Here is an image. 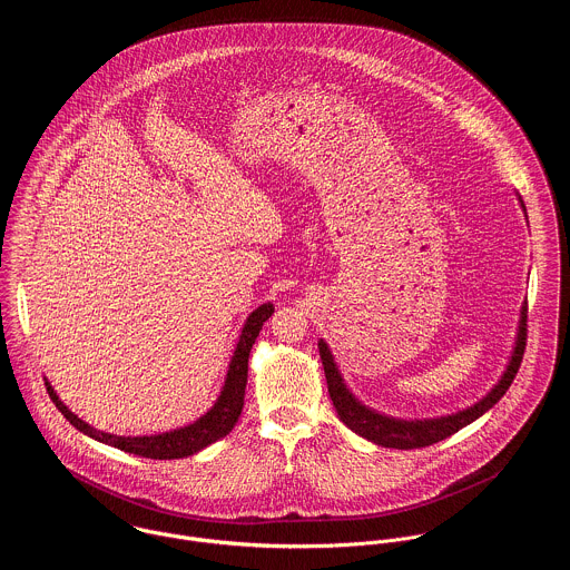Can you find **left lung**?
<instances>
[{"label":"left lung","instance_id":"1","mask_svg":"<svg viewBox=\"0 0 570 570\" xmlns=\"http://www.w3.org/2000/svg\"><path fill=\"white\" fill-rule=\"evenodd\" d=\"M518 202L527 215L524 202L520 197H518ZM524 344H527V303L520 309L515 342H513V351L507 362V368L502 371L498 384L489 391L483 400H479L474 406H468L465 410H459V412H452L445 416L400 419V416L382 414V412L362 404L351 393V389L344 384V377L335 364V357H333L328 344L323 337L318 340L321 360L325 366L326 389H328L331 402L335 406L340 421L355 434L364 436L366 441H373L375 445H382V448H397V450H412V448H425V445L439 443V441L452 436L454 432H459L461 428L470 425L479 416H483L489 407H493V404L500 402V397L511 386V382L520 368L522 355H524Z\"/></svg>","mask_w":570,"mask_h":570}]
</instances>
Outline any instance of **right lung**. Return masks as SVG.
<instances>
[{
    "mask_svg": "<svg viewBox=\"0 0 570 570\" xmlns=\"http://www.w3.org/2000/svg\"><path fill=\"white\" fill-rule=\"evenodd\" d=\"M274 314V305L272 303H263L261 307H256L247 321H245L239 342L235 346V353L230 357L228 364V373L222 386L219 397L215 400V404L210 410H206L199 419H195L188 425L160 432V434H145V436H120V434H111V432H102L96 430L94 425L85 423L79 419V414H75L70 407L66 406L57 391L50 386V382H46L50 400L61 410V414L77 428L82 434L91 436L94 441H100L105 445L118 448L122 452L129 454H138L145 459H158V461H170V459H184L190 454H197L199 450L208 448L210 443L224 439L235 423L239 421V414L244 410L245 384H247V357L252 351V344L256 340V335L261 333L263 323Z\"/></svg>",
    "mask_w": 570,
    "mask_h": 570,
    "instance_id": "1",
    "label": "right lung"
}]
</instances>
